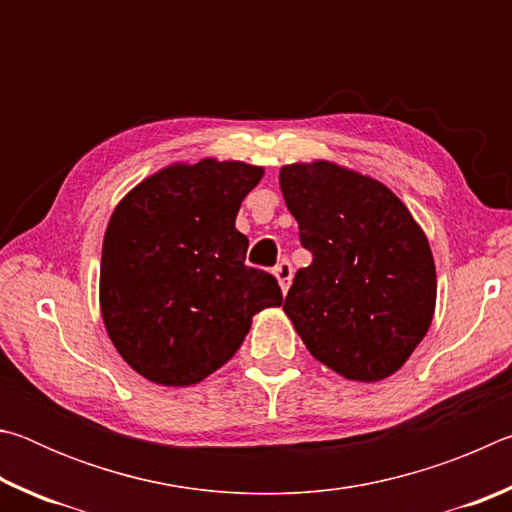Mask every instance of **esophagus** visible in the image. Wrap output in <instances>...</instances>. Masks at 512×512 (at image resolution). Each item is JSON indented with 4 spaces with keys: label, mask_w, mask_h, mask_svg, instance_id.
<instances>
[{
    "label": "esophagus",
    "mask_w": 512,
    "mask_h": 512,
    "mask_svg": "<svg viewBox=\"0 0 512 512\" xmlns=\"http://www.w3.org/2000/svg\"><path fill=\"white\" fill-rule=\"evenodd\" d=\"M275 277H277V284H280L282 293L289 291V284H291V277H293V266L291 262H287V259H282L280 264L275 266Z\"/></svg>",
    "instance_id": "esophagus-1"
}]
</instances>
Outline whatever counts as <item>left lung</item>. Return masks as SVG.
<instances>
[{
  "label": "left lung",
  "mask_w": 512,
  "mask_h": 512,
  "mask_svg": "<svg viewBox=\"0 0 512 512\" xmlns=\"http://www.w3.org/2000/svg\"><path fill=\"white\" fill-rule=\"evenodd\" d=\"M280 187L314 255L293 277L284 314L314 359L341 377H391L436 309L427 235L391 189L341 164H287Z\"/></svg>",
  "instance_id": "8db88e82"
}]
</instances>
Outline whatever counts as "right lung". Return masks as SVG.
I'll use <instances>...</instances> for the list:
<instances>
[{
  "instance_id": "add662e5",
  "label": "right lung",
  "mask_w": 512,
  "mask_h": 512,
  "mask_svg": "<svg viewBox=\"0 0 512 512\" xmlns=\"http://www.w3.org/2000/svg\"><path fill=\"white\" fill-rule=\"evenodd\" d=\"M264 176L246 162L169 164L121 198L103 237L99 302L112 345L160 386L203 381L244 343L277 280L246 266L241 201Z\"/></svg>"
}]
</instances>
